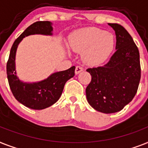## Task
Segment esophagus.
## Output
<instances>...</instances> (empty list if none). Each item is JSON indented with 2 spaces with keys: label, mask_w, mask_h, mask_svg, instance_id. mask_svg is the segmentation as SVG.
<instances>
[{
  "label": "esophagus",
  "mask_w": 148,
  "mask_h": 148,
  "mask_svg": "<svg viewBox=\"0 0 148 148\" xmlns=\"http://www.w3.org/2000/svg\"><path fill=\"white\" fill-rule=\"evenodd\" d=\"M83 70H84V69H83L82 67H80V66H77L76 68H75V74H79V73L82 71Z\"/></svg>",
  "instance_id": "obj_1"
}]
</instances>
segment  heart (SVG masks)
I'll return each instance as SVG.
<instances>
[{
	"label": "heart",
	"mask_w": 148,
	"mask_h": 148,
	"mask_svg": "<svg viewBox=\"0 0 148 148\" xmlns=\"http://www.w3.org/2000/svg\"><path fill=\"white\" fill-rule=\"evenodd\" d=\"M113 35L101 29L87 27L76 31L69 40L73 51L82 52L84 62L89 65H97L108 58L114 49Z\"/></svg>",
	"instance_id": "b5f03b06"
}]
</instances>
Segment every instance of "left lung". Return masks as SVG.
<instances>
[{"label":"left lung","instance_id":"left-lung-1","mask_svg":"<svg viewBox=\"0 0 148 148\" xmlns=\"http://www.w3.org/2000/svg\"><path fill=\"white\" fill-rule=\"evenodd\" d=\"M116 36V52L104 65L86 69L91 81L86 99L94 109L103 113L122 110L136 94L140 79L138 49L128 31L118 23H109Z\"/></svg>","mask_w":148,"mask_h":148}]
</instances>
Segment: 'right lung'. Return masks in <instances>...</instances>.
Masks as SVG:
<instances>
[{
  "instance_id": "obj_1",
  "label": "right lung",
  "mask_w": 148,
  "mask_h": 148,
  "mask_svg": "<svg viewBox=\"0 0 148 148\" xmlns=\"http://www.w3.org/2000/svg\"><path fill=\"white\" fill-rule=\"evenodd\" d=\"M53 30L49 21H38L27 27L14 41L7 63V75L12 93L23 105L32 109H43L53 105L58 100L65 83L74 76L75 67L54 73L44 80L37 83H23L16 75L15 56L19 43L29 35H50Z\"/></svg>"
}]
</instances>
